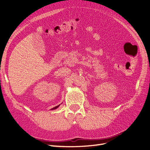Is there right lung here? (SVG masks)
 <instances>
[{
	"mask_svg": "<svg viewBox=\"0 0 150 150\" xmlns=\"http://www.w3.org/2000/svg\"><path fill=\"white\" fill-rule=\"evenodd\" d=\"M59 106V105H58V106H56V107H54V108H53L52 110H55V109H56L57 108H58Z\"/></svg>",
	"mask_w": 150,
	"mask_h": 150,
	"instance_id": "right-lung-1",
	"label": "right lung"
}]
</instances>
